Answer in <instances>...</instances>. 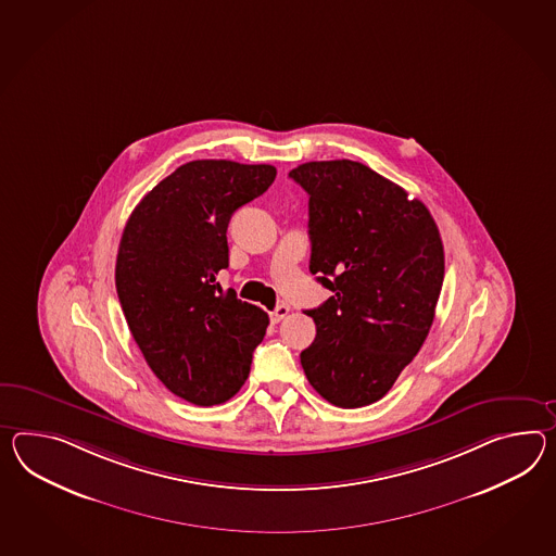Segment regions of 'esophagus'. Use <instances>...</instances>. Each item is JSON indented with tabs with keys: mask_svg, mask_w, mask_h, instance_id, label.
Listing matches in <instances>:
<instances>
[{
	"mask_svg": "<svg viewBox=\"0 0 556 556\" xmlns=\"http://www.w3.org/2000/svg\"><path fill=\"white\" fill-rule=\"evenodd\" d=\"M289 315V305H285V303H281V305H277L275 307V312H271V321L273 324H279L281 319H285Z\"/></svg>",
	"mask_w": 556,
	"mask_h": 556,
	"instance_id": "esophagus-1",
	"label": "esophagus"
}]
</instances>
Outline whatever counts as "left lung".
<instances>
[{"label":"left lung","instance_id":"obj_1","mask_svg":"<svg viewBox=\"0 0 556 556\" xmlns=\"http://www.w3.org/2000/svg\"><path fill=\"white\" fill-rule=\"evenodd\" d=\"M309 194V271L331 291L309 309L317 336L301 352L313 390L338 407L369 406L420 352L444 281L430 211L353 161L299 164Z\"/></svg>","mask_w":556,"mask_h":556}]
</instances>
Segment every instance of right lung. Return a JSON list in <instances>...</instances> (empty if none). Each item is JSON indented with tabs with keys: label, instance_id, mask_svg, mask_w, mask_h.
<instances>
[{
	"label": "right lung",
	"instance_id": "1",
	"mask_svg": "<svg viewBox=\"0 0 556 556\" xmlns=\"http://www.w3.org/2000/svg\"><path fill=\"white\" fill-rule=\"evenodd\" d=\"M271 164L192 161L136 204L116 257V291L136 345L166 390L194 406L241 390L269 317L217 283L230 215L275 180Z\"/></svg>",
	"mask_w": 556,
	"mask_h": 556
}]
</instances>
